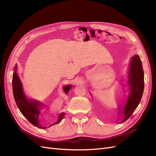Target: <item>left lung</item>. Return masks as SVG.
I'll return each instance as SVG.
<instances>
[{"instance_id": "1", "label": "left lung", "mask_w": 156, "mask_h": 156, "mask_svg": "<svg viewBox=\"0 0 156 156\" xmlns=\"http://www.w3.org/2000/svg\"><path fill=\"white\" fill-rule=\"evenodd\" d=\"M130 93L128 101L124 108V118L121 122H124L138 106L141 100L144 91V72L141 60L138 55L132 57L129 67V80Z\"/></svg>"}]
</instances>
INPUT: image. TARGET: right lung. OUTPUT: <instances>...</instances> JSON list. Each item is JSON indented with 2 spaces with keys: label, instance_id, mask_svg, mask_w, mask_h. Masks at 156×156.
I'll use <instances>...</instances> for the list:
<instances>
[{
  "label": "right lung",
  "instance_id": "add662e5",
  "mask_svg": "<svg viewBox=\"0 0 156 156\" xmlns=\"http://www.w3.org/2000/svg\"><path fill=\"white\" fill-rule=\"evenodd\" d=\"M15 69H16V67H15ZM12 87L15 101H16L20 112L27 118L28 121L34 126H35L39 128H46L43 127L42 125L39 123V103H37L35 101H29L26 98L23 92L22 84L16 72L13 74ZM70 89H71V85H67V86H65L64 87V91L65 93H67ZM65 113H63L60 115L57 122L54 123L52 125L58 124L59 122H61V120L63 119L65 116ZM52 125L50 126L49 127L52 126Z\"/></svg>",
  "mask_w": 156,
  "mask_h": 156
}]
</instances>
